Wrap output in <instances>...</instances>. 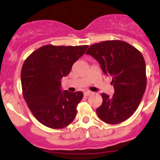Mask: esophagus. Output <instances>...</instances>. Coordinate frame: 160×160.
Wrapping results in <instances>:
<instances>
[{
  "instance_id": "34e87169",
  "label": "esophagus",
  "mask_w": 160,
  "mask_h": 160,
  "mask_svg": "<svg viewBox=\"0 0 160 160\" xmlns=\"http://www.w3.org/2000/svg\"><path fill=\"white\" fill-rule=\"evenodd\" d=\"M91 93H92V92H91V91H85V92H84V96H85V97H88V96L91 95Z\"/></svg>"
}]
</instances>
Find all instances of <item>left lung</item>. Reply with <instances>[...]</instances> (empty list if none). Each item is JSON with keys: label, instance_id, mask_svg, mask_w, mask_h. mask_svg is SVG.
<instances>
[{"label": "left lung", "instance_id": "8db88e82", "mask_svg": "<svg viewBox=\"0 0 160 160\" xmlns=\"http://www.w3.org/2000/svg\"><path fill=\"white\" fill-rule=\"evenodd\" d=\"M100 63L104 73L112 76L115 93H102V104L97 114L104 122L117 124L126 121L137 110L146 88V63L135 47L121 40L93 44L86 52Z\"/></svg>", "mask_w": 160, "mask_h": 160}]
</instances>
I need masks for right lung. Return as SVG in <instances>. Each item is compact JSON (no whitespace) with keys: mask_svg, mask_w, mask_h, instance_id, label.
Returning a JSON list of instances; mask_svg holds the SVG:
<instances>
[{"mask_svg":"<svg viewBox=\"0 0 160 160\" xmlns=\"http://www.w3.org/2000/svg\"><path fill=\"white\" fill-rule=\"evenodd\" d=\"M88 45L47 44L25 59L21 70L22 95L34 117L51 129H62L74 121L81 91H61V80L84 54Z\"/></svg>","mask_w":160,"mask_h":160,"instance_id":"add662e5","label":"right lung"}]
</instances>
